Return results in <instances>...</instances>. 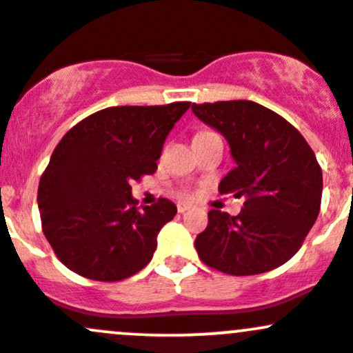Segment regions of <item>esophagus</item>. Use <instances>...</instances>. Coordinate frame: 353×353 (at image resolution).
I'll return each instance as SVG.
<instances>
[{"label": "esophagus", "instance_id": "esophagus-1", "mask_svg": "<svg viewBox=\"0 0 353 353\" xmlns=\"http://www.w3.org/2000/svg\"><path fill=\"white\" fill-rule=\"evenodd\" d=\"M191 208V203H188V201H179L177 203V212L179 213H184V212H188V210Z\"/></svg>", "mask_w": 353, "mask_h": 353}]
</instances>
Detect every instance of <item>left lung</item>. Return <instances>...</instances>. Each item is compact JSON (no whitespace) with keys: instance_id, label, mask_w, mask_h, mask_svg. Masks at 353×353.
<instances>
[{"instance_id":"8db88e82","label":"left lung","mask_w":353,"mask_h":353,"mask_svg":"<svg viewBox=\"0 0 353 353\" xmlns=\"http://www.w3.org/2000/svg\"><path fill=\"white\" fill-rule=\"evenodd\" d=\"M219 131L236 167L220 181L222 194L244 198L237 216L212 210L194 241L203 263L229 275H258L287 263L318 219L323 172L314 152L282 116L251 101L193 104Z\"/></svg>"}]
</instances>
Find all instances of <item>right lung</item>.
Masks as SVG:
<instances>
[{
    "instance_id": "add662e5",
    "label": "right lung",
    "mask_w": 353,
    "mask_h": 353,
    "mask_svg": "<svg viewBox=\"0 0 353 353\" xmlns=\"http://www.w3.org/2000/svg\"><path fill=\"white\" fill-rule=\"evenodd\" d=\"M190 105L108 108L63 137L39 183L37 205L46 239L66 268L117 282L150 263L177 208L160 198L140 212L131 183L155 172L167 134Z\"/></svg>"
}]
</instances>
